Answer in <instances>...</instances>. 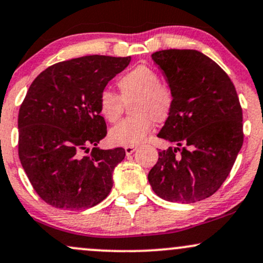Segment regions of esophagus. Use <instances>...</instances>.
Instances as JSON below:
<instances>
[{"instance_id":"esophagus-1","label":"esophagus","mask_w":263,"mask_h":263,"mask_svg":"<svg viewBox=\"0 0 263 263\" xmlns=\"http://www.w3.org/2000/svg\"><path fill=\"white\" fill-rule=\"evenodd\" d=\"M136 149H137V147H136V146H126L125 147V152H126V155H127V156H131Z\"/></svg>"}]
</instances>
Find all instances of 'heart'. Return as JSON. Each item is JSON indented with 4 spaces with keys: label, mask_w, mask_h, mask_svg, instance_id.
Masks as SVG:
<instances>
[{
    "label": "heart",
    "mask_w": 263,
    "mask_h": 263,
    "mask_svg": "<svg viewBox=\"0 0 263 263\" xmlns=\"http://www.w3.org/2000/svg\"><path fill=\"white\" fill-rule=\"evenodd\" d=\"M120 95L102 90L99 95V111L107 122L121 117L125 104L134 116L122 120L108 132L115 146H137L146 140L155 122L167 121L174 106V92L170 84L159 80L157 71L147 65H137L117 79Z\"/></svg>",
    "instance_id": "obj_1"
}]
</instances>
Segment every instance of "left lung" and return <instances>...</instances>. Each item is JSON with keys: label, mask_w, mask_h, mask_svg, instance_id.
<instances>
[{"label": "left lung", "mask_w": 263, "mask_h": 263, "mask_svg": "<svg viewBox=\"0 0 263 263\" xmlns=\"http://www.w3.org/2000/svg\"><path fill=\"white\" fill-rule=\"evenodd\" d=\"M174 92L159 138L177 147L158 152L148 182L158 197L197 203L216 193L242 147V108L229 75L198 50L152 54Z\"/></svg>", "instance_id": "1"}]
</instances>
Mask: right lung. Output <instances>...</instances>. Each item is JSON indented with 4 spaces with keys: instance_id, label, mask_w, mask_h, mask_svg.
<instances>
[{
    "instance_id": "1",
    "label": "right lung",
    "mask_w": 263,
    "mask_h": 263,
    "mask_svg": "<svg viewBox=\"0 0 263 263\" xmlns=\"http://www.w3.org/2000/svg\"><path fill=\"white\" fill-rule=\"evenodd\" d=\"M131 57L86 55L57 63L35 78L18 114V156L37 194L68 210L95 206L110 194L125 149H100L107 134L99 95ZM93 146L89 156L83 153Z\"/></svg>"
}]
</instances>
